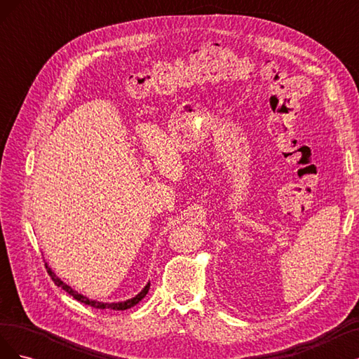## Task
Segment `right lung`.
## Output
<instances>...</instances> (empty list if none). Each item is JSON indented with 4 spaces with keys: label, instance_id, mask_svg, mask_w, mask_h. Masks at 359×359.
I'll list each match as a JSON object with an SVG mask.
<instances>
[{
    "label": "right lung",
    "instance_id": "right-lung-1",
    "mask_svg": "<svg viewBox=\"0 0 359 359\" xmlns=\"http://www.w3.org/2000/svg\"><path fill=\"white\" fill-rule=\"evenodd\" d=\"M46 268H48V273H49L52 281H53V283H55L58 287H61V289L66 290L67 293H70V295H72L74 299H78L79 302H83V304H86V306L94 307V309H102V310H104V309H111V310H127V309H132L133 306H136V304H137L139 301H142V299L145 298V295H147L148 290H149V283H147L145 287H144L142 290H140V292L137 293V295L133 297V298L126 299V301H119V302H102V301L90 299L88 297L82 295V293H79L78 290H74V289H73L72 286H69L67 283H64V281L48 266V264H46Z\"/></svg>",
    "mask_w": 359,
    "mask_h": 359
}]
</instances>
